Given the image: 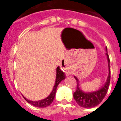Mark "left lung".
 <instances>
[{
  "label": "left lung",
  "mask_w": 121,
  "mask_h": 121,
  "mask_svg": "<svg viewBox=\"0 0 121 121\" xmlns=\"http://www.w3.org/2000/svg\"><path fill=\"white\" fill-rule=\"evenodd\" d=\"M106 49V56L108 65V76L107 77L106 82L98 90L91 92H85L82 91L80 88V82L76 76H74L77 81V87L76 91L74 93L73 96L74 100H76V103L80 106L86 108H91L95 107L99 105L104 99L106 96L110 82V68H109V58L108 54L107 47Z\"/></svg>",
  "instance_id": "1"
}]
</instances>
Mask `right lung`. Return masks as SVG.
<instances>
[{"mask_svg": "<svg viewBox=\"0 0 121 121\" xmlns=\"http://www.w3.org/2000/svg\"><path fill=\"white\" fill-rule=\"evenodd\" d=\"M65 73L61 70L60 67L58 66L57 69H56L55 84H54V87H53L52 91L47 98L42 99V100H37V101H33V100H28L24 96H23V97L29 104H32L34 106L37 107V108H45V107L48 106L49 105L52 104V102L54 100V99L55 97L56 93L57 87H58V86L61 82L63 80H65Z\"/></svg>", "mask_w": 121, "mask_h": 121, "instance_id": "right-lung-1", "label": "right lung"}]
</instances>
